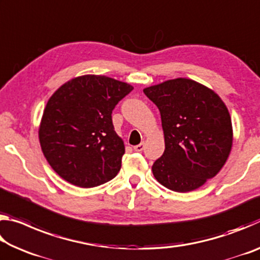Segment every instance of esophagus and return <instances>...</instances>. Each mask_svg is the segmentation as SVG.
<instances>
[{"instance_id": "1", "label": "esophagus", "mask_w": 260, "mask_h": 260, "mask_svg": "<svg viewBox=\"0 0 260 260\" xmlns=\"http://www.w3.org/2000/svg\"><path fill=\"white\" fill-rule=\"evenodd\" d=\"M144 149V143H140V144H138V146H135L134 147V150L135 151H138V152H141Z\"/></svg>"}]
</instances>
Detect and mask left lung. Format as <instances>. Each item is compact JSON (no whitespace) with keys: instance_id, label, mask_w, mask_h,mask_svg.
I'll return each instance as SVG.
<instances>
[{"instance_id":"left-lung-1","label":"left lung","mask_w":260,"mask_h":260,"mask_svg":"<svg viewBox=\"0 0 260 260\" xmlns=\"http://www.w3.org/2000/svg\"><path fill=\"white\" fill-rule=\"evenodd\" d=\"M157 105L165 151L153 162V177L178 192L195 190L218 174L230 156L233 128L221 99L186 78L144 88Z\"/></svg>"}]
</instances>
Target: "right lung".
<instances>
[{
  "instance_id": "add662e5",
  "label": "right lung",
  "mask_w": 260,
  "mask_h": 260,
  "mask_svg": "<svg viewBox=\"0 0 260 260\" xmlns=\"http://www.w3.org/2000/svg\"><path fill=\"white\" fill-rule=\"evenodd\" d=\"M133 87L88 74L59 87L43 111L39 139L43 155L65 181L81 188L100 186L119 172L125 153L114 132L112 110Z\"/></svg>"
}]
</instances>
